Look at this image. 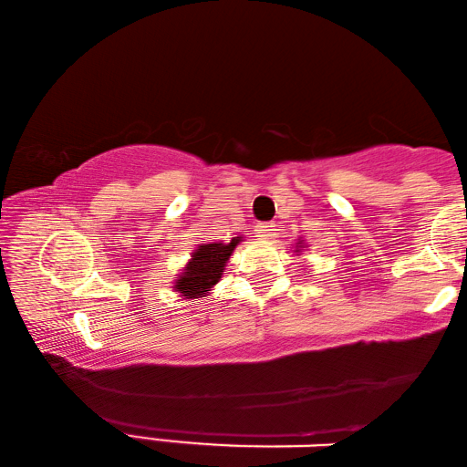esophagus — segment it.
<instances>
[{"instance_id":"esophagus-1","label":"esophagus","mask_w":467,"mask_h":467,"mask_svg":"<svg viewBox=\"0 0 467 467\" xmlns=\"http://www.w3.org/2000/svg\"><path fill=\"white\" fill-rule=\"evenodd\" d=\"M274 224L272 223H264V224H257L255 228V234L259 236V239H270V236H274Z\"/></svg>"}]
</instances>
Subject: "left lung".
<instances>
[{
    "instance_id": "1",
    "label": "left lung",
    "mask_w": 467,
    "mask_h": 467,
    "mask_svg": "<svg viewBox=\"0 0 467 467\" xmlns=\"http://www.w3.org/2000/svg\"><path fill=\"white\" fill-rule=\"evenodd\" d=\"M296 247H300V243H298V244H296Z\"/></svg>"
}]
</instances>
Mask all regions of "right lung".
<instances>
[{
	"label": "right lung",
	"instance_id": "obj_1",
	"mask_svg": "<svg viewBox=\"0 0 467 467\" xmlns=\"http://www.w3.org/2000/svg\"><path fill=\"white\" fill-rule=\"evenodd\" d=\"M241 236H234L231 243H202L193 251L192 262L185 265L183 274L175 282V290L185 298H200L208 295V290L223 278L224 265L234 251Z\"/></svg>",
	"mask_w": 467,
	"mask_h": 467
}]
</instances>
